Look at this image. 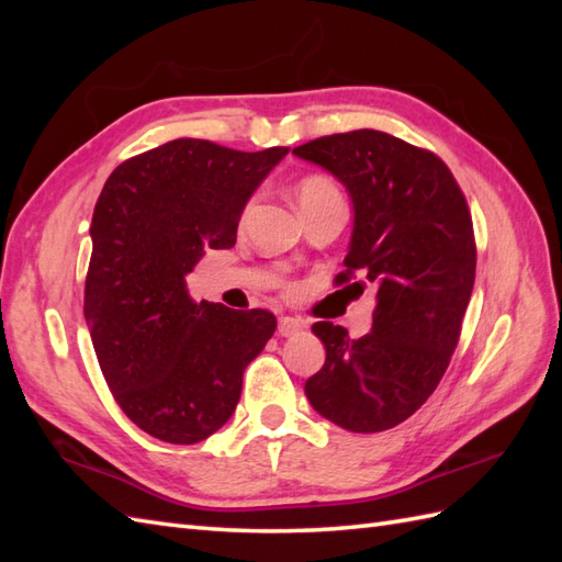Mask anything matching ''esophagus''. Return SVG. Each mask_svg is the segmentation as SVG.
I'll return each instance as SVG.
<instances>
[{"instance_id":"1","label":"esophagus","mask_w":562,"mask_h":562,"mask_svg":"<svg viewBox=\"0 0 562 562\" xmlns=\"http://www.w3.org/2000/svg\"><path fill=\"white\" fill-rule=\"evenodd\" d=\"M306 328V321L296 318V316H280V324H278V333L282 338H290L296 336V333Z\"/></svg>"}]
</instances>
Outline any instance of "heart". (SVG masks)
Masks as SVG:
<instances>
[{
	"instance_id": "b5f03b06",
	"label": "heart",
	"mask_w": 562,
	"mask_h": 562,
	"mask_svg": "<svg viewBox=\"0 0 562 562\" xmlns=\"http://www.w3.org/2000/svg\"><path fill=\"white\" fill-rule=\"evenodd\" d=\"M338 198H342L340 188L333 183L328 176H321V173L304 176L300 186H296V200H300L302 210H308L314 205H321V202L338 200Z\"/></svg>"
}]
</instances>
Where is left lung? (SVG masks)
Wrapping results in <instances>:
<instances>
[{
	"mask_svg": "<svg viewBox=\"0 0 562 562\" xmlns=\"http://www.w3.org/2000/svg\"><path fill=\"white\" fill-rule=\"evenodd\" d=\"M348 188L355 207L338 284L362 272L376 288L374 324L352 340L318 321L326 364L306 379L314 411L350 432H384L432 396L457 350L475 280L473 220L437 154L379 130L328 135L292 149ZM352 288L364 290V282Z\"/></svg>",
	"mask_w": 562,
	"mask_h": 562,
	"instance_id": "8db88e82",
	"label": "left lung"
}]
</instances>
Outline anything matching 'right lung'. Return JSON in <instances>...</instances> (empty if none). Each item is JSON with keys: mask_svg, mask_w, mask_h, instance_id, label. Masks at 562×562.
Returning a JSON list of instances; mask_svg holds the SVG:
<instances>
[{"mask_svg": "<svg viewBox=\"0 0 562 562\" xmlns=\"http://www.w3.org/2000/svg\"><path fill=\"white\" fill-rule=\"evenodd\" d=\"M288 151L183 137L123 161L101 190L83 318L113 398L151 437L195 445L217 432L272 338L266 308L195 304L186 274L236 244L248 198Z\"/></svg>", "mask_w": 562, "mask_h": 562, "instance_id": "add662e5", "label": "right lung"}]
</instances>
